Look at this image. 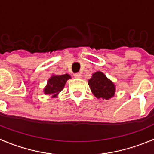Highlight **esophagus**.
I'll list each match as a JSON object with an SVG mask.
<instances>
[{
    "label": "esophagus",
    "mask_w": 154,
    "mask_h": 154,
    "mask_svg": "<svg viewBox=\"0 0 154 154\" xmlns=\"http://www.w3.org/2000/svg\"><path fill=\"white\" fill-rule=\"evenodd\" d=\"M74 76H75V78H76V79L82 78V75L80 74V73H76V74L74 75Z\"/></svg>",
    "instance_id": "esophagus-1"
}]
</instances>
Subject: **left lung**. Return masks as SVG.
I'll list each match as a JSON object with an SVG mask.
<instances>
[{"label":"left lung","mask_w":154,"mask_h":154,"mask_svg":"<svg viewBox=\"0 0 154 154\" xmlns=\"http://www.w3.org/2000/svg\"><path fill=\"white\" fill-rule=\"evenodd\" d=\"M88 82L92 94L98 99L109 100L115 96V84L100 71L93 73Z\"/></svg>","instance_id":"obj_1"}]
</instances>
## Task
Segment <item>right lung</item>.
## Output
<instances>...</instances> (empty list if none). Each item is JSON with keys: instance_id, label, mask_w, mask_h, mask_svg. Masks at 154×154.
Instances as JSON below:
<instances>
[{"instance_id": "obj_1", "label": "right lung", "mask_w": 154, "mask_h": 154, "mask_svg": "<svg viewBox=\"0 0 154 154\" xmlns=\"http://www.w3.org/2000/svg\"><path fill=\"white\" fill-rule=\"evenodd\" d=\"M69 79H71V76L67 73L62 75L53 74L48 80L47 85L43 90L44 93L45 95L51 96V98H56L61 91L64 89L66 82Z\"/></svg>"}]
</instances>
